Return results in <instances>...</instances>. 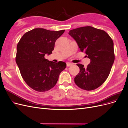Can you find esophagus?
Returning a JSON list of instances; mask_svg holds the SVG:
<instances>
[{
    "instance_id": "34e87169",
    "label": "esophagus",
    "mask_w": 128,
    "mask_h": 128,
    "mask_svg": "<svg viewBox=\"0 0 128 128\" xmlns=\"http://www.w3.org/2000/svg\"><path fill=\"white\" fill-rule=\"evenodd\" d=\"M72 65H73V63H72L68 62L67 63H66V65H67V66H71Z\"/></svg>"
}]
</instances>
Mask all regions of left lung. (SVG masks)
I'll return each mask as SVG.
<instances>
[{"label": "left lung", "instance_id": "1", "mask_svg": "<svg viewBox=\"0 0 128 128\" xmlns=\"http://www.w3.org/2000/svg\"><path fill=\"white\" fill-rule=\"evenodd\" d=\"M82 52L90 60L86 68L77 64L80 71L74 78L77 86L92 90L101 86L108 78L114 60V42L104 31L87 26L70 31Z\"/></svg>", "mask_w": 128, "mask_h": 128}]
</instances>
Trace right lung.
Masks as SVG:
<instances>
[{
  "instance_id": "obj_1",
  "label": "right lung",
  "mask_w": 128,
  "mask_h": 128,
  "mask_svg": "<svg viewBox=\"0 0 128 128\" xmlns=\"http://www.w3.org/2000/svg\"><path fill=\"white\" fill-rule=\"evenodd\" d=\"M65 30L50 31L36 28L26 32L16 46V63L26 84L37 92L51 90L66 66L60 61L55 63L44 58L52 54L55 43Z\"/></svg>"
}]
</instances>
